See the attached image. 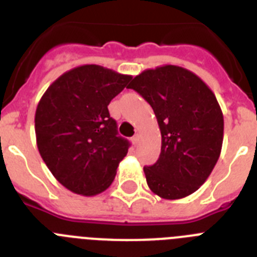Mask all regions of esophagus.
Instances as JSON below:
<instances>
[{"mask_svg":"<svg viewBox=\"0 0 257 257\" xmlns=\"http://www.w3.org/2000/svg\"><path fill=\"white\" fill-rule=\"evenodd\" d=\"M138 141H140V136H138V135H136L135 137L132 138V142H133V144H135V145H137Z\"/></svg>","mask_w":257,"mask_h":257,"instance_id":"34e87169","label":"esophagus"}]
</instances>
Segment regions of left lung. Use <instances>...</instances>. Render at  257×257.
Segmentation results:
<instances>
[{
    "label": "left lung",
    "instance_id": "obj_1",
    "mask_svg": "<svg viewBox=\"0 0 257 257\" xmlns=\"http://www.w3.org/2000/svg\"><path fill=\"white\" fill-rule=\"evenodd\" d=\"M153 107L162 133L158 162L144 167L150 190L181 199L202 186L220 158L224 116L213 91L178 66L146 70L129 84Z\"/></svg>",
    "mask_w": 257,
    "mask_h": 257
}]
</instances>
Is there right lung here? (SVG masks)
Here are the masks:
<instances>
[{
	"label": "right lung",
	"instance_id": "right-lung-1",
	"mask_svg": "<svg viewBox=\"0 0 257 257\" xmlns=\"http://www.w3.org/2000/svg\"><path fill=\"white\" fill-rule=\"evenodd\" d=\"M132 80L97 64L59 76L44 93L35 115L40 155L58 182L93 196L112 184L129 142L117 136L107 106Z\"/></svg>",
	"mask_w": 257,
	"mask_h": 257
}]
</instances>
